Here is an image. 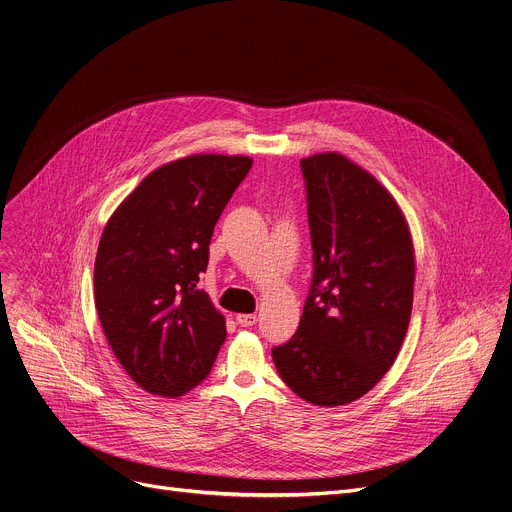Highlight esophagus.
Returning a JSON list of instances; mask_svg holds the SVG:
<instances>
[{
	"mask_svg": "<svg viewBox=\"0 0 512 512\" xmlns=\"http://www.w3.org/2000/svg\"><path fill=\"white\" fill-rule=\"evenodd\" d=\"M237 322L241 324V327H253V324L257 322V316L255 314H237Z\"/></svg>",
	"mask_w": 512,
	"mask_h": 512,
	"instance_id": "obj_1",
	"label": "esophagus"
}]
</instances>
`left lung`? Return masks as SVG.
Masks as SVG:
<instances>
[{
	"mask_svg": "<svg viewBox=\"0 0 512 512\" xmlns=\"http://www.w3.org/2000/svg\"><path fill=\"white\" fill-rule=\"evenodd\" d=\"M312 282L294 337L271 349L277 374L316 406L349 404L392 367L408 331L414 251L380 181L339 153L300 161Z\"/></svg>",
	"mask_w": 512,
	"mask_h": 512,
	"instance_id": "8db88e82",
	"label": "left lung"
}]
</instances>
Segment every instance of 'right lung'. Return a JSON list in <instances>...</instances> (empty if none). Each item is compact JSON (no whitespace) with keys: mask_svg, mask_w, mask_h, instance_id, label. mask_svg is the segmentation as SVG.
I'll use <instances>...</instances> for the list:
<instances>
[{"mask_svg":"<svg viewBox=\"0 0 512 512\" xmlns=\"http://www.w3.org/2000/svg\"><path fill=\"white\" fill-rule=\"evenodd\" d=\"M253 159L192 155L149 173L100 239L94 288L104 335L126 374L151 394L196 388L226 339L200 290L214 226Z\"/></svg>","mask_w":512,"mask_h":512,"instance_id":"add662e5","label":"right lung"}]
</instances>
